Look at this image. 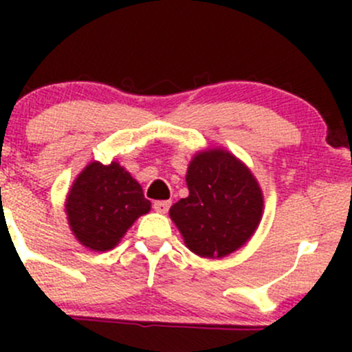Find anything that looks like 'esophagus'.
Wrapping results in <instances>:
<instances>
[{
	"mask_svg": "<svg viewBox=\"0 0 352 352\" xmlns=\"http://www.w3.org/2000/svg\"><path fill=\"white\" fill-rule=\"evenodd\" d=\"M170 206H172V202L170 201H155L153 202V209L156 212H166L170 209Z\"/></svg>",
	"mask_w": 352,
	"mask_h": 352,
	"instance_id": "obj_1",
	"label": "esophagus"
}]
</instances>
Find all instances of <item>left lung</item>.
<instances>
[{
    "label": "left lung",
    "instance_id": "obj_1",
    "mask_svg": "<svg viewBox=\"0 0 352 352\" xmlns=\"http://www.w3.org/2000/svg\"><path fill=\"white\" fill-rule=\"evenodd\" d=\"M189 196L170 208V218L190 252L219 258L254 235L264 197L250 170L221 148L194 155L186 175Z\"/></svg>",
    "mask_w": 352,
    "mask_h": 352
}]
</instances>
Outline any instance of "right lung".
Here are the masks:
<instances>
[{
	"mask_svg": "<svg viewBox=\"0 0 352 352\" xmlns=\"http://www.w3.org/2000/svg\"><path fill=\"white\" fill-rule=\"evenodd\" d=\"M151 209L140 184L117 162L88 163L66 199L71 232L81 245L105 252L120 242L140 216Z\"/></svg>",
	"mask_w": 352,
	"mask_h": 352,
	"instance_id": "right-lung-1",
	"label": "right lung"
}]
</instances>
